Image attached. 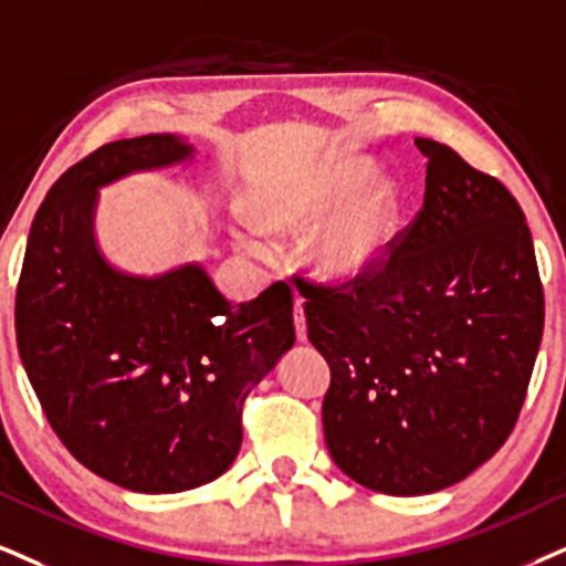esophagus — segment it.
Returning <instances> with one entry per match:
<instances>
[{
    "mask_svg": "<svg viewBox=\"0 0 566 566\" xmlns=\"http://www.w3.org/2000/svg\"><path fill=\"white\" fill-rule=\"evenodd\" d=\"M294 325H296V338H298V340H306V319H304L302 298H296V306H294Z\"/></svg>",
    "mask_w": 566,
    "mask_h": 566,
    "instance_id": "obj_1",
    "label": "esophagus"
}]
</instances>
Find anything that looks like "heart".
<instances>
[{"mask_svg": "<svg viewBox=\"0 0 566 566\" xmlns=\"http://www.w3.org/2000/svg\"><path fill=\"white\" fill-rule=\"evenodd\" d=\"M369 178L373 165L359 159L298 172L262 188L249 201V218L254 226L272 233L304 235L331 217L312 239V270L327 283H359L388 256L403 214L401 191L388 178L373 180L361 195L358 192ZM243 247L251 254H264V247L254 241H247Z\"/></svg>", "mask_w": 566, "mask_h": 566, "instance_id": "heart-1", "label": "heart"}]
</instances>
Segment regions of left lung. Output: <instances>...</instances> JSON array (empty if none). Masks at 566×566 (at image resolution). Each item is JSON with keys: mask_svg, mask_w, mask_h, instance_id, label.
Listing matches in <instances>:
<instances>
[{"mask_svg": "<svg viewBox=\"0 0 566 566\" xmlns=\"http://www.w3.org/2000/svg\"><path fill=\"white\" fill-rule=\"evenodd\" d=\"M424 201L365 281L304 283L306 331L331 365L333 462L369 491H443L517 424L543 336V285L517 199L432 138Z\"/></svg>", "mask_w": 566, "mask_h": 566, "instance_id": "1", "label": "left lung"}]
</instances>
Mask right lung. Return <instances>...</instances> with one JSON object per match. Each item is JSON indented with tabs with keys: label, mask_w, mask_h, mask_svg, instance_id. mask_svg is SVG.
<instances>
[{
	"label": "right lung",
	"mask_w": 566,
	"mask_h": 566,
	"mask_svg": "<svg viewBox=\"0 0 566 566\" xmlns=\"http://www.w3.org/2000/svg\"><path fill=\"white\" fill-rule=\"evenodd\" d=\"M191 157L186 138L149 134L62 172L18 283V352L49 424L94 475L136 493L220 478L239 457L243 399L296 340L281 281L233 306L199 262L149 277L102 254L99 188Z\"/></svg>",
	"instance_id": "obj_1"
}]
</instances>
